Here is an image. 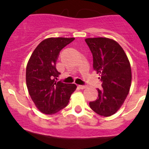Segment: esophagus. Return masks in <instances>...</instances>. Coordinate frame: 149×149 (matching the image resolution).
Masks as SVG:
<instances>
[{
    "label": "esophagus",
    "instance_id": "1",
    "mask_svg": "<svg viewBox=\"0 0 149 149\" xmlns=\"http://www.w3.org/2000/svg\"><path fill=\"white\" fill-rule=\"evenodd\" d=\"M78 87L81 89H85V88H86V86H84V85H79Z\"/></svg>",
    "mask_w": 149,
    "mask_h": 149
}]
</instances>
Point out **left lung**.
<instances>
[{"label": "left lung", "mask_w": 149, "mask_h": 149, "mask_svg": "<svg viewBox=\"0 0 149 149\" xmlns=\"http://www.w3.org/2000/svg\"><path fill=\"white\" fill-rule=\"evenodd\" d=\"M93 56V68L102 81L98 97L90 108L104 117L113 115L125 101L131 85V68L123 48L109 38L85 39Z\"/></svg>", "instance_id": "1"}]
</instances>
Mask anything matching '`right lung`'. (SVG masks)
<instances>
[{"instance_id": "right-lung-1", "label": "right lung", "mask_w": 149, "mask_h": 149, "mask_svg": "<svg viewBox=\"0 0 149 149\" xmlns=\"http://www.w3.org/2000/svg\"><path fill=\"white\" fill-rule=\"evenodd\" d=\"M74 38H48L42 41L30 56L26 68V84L30 98L38 110L54 114L68 105L75 84L56 82L60 72L56 62L60 51Z\"/></svg>"}]
</instances>
